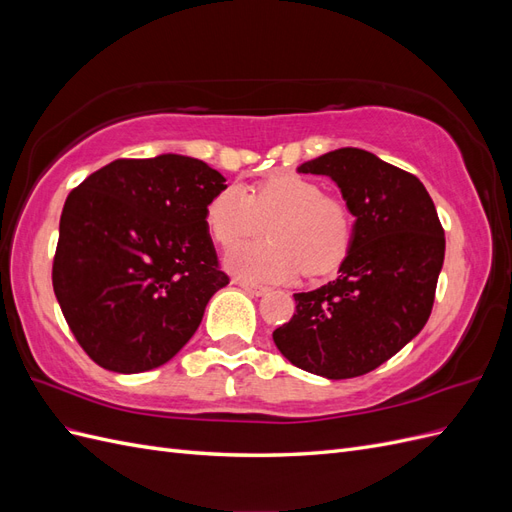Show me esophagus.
Segmentation results:
<instances>
[{"label":"esophagus","mask_w":512,"mask_h":512,"mask_svg":"<svg viewBox=\"0 0 512 512\" xmlns=\"http://www.w3.org/2000/svg\"><path fill=\"white\" fill-rule=\"evenodd\" d=\"M235 284H239L245 292H250L252 297H262V294H267V292H269V288H267V286L252 284V282H245V280H235Z\"/></svg>","instance_id":"obj_1"}]
</instances>
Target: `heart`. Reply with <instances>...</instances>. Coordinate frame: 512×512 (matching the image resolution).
I'll list each match as a JSON object with an SVG mask.
<instances>
[{
  "label": "heart",
  "mask_w": 512,
  "mask_h": 512,
  "mask_svg": "<svg viewBox=\"0 0 512 512\" xmlns=\"http://www.w3.org/2000/svg\"><path fill=\"white\" fill-rule=\"evenodd\" d=\"M269 222V241L235 247L226 265L247 280L280 282L327 275L342 265L354 239V213L344 200L324 196L318 183L282 175L247 194L230 185L207 207L213 239L232 247L256 237Z\"/></svg>",
  "instance_id": "heart-1"
}]
</instances>
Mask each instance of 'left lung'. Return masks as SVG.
<instances>
[{"mask_svg": "<svg viewBox=\"0 0 512 512\" xmlns=\"http://www.w3.org/2000/svg\"><path fill=\"white\" fill-rule=\"evenodd\" d=\"M299 173L327 175L354 213L337 280L297 292V312L273 331L286 359L309 374H369L421 333L436 299L444 228L425 185L356 147L324 153Z\"/></svg>", "mask_w": 512, "mask_h": 512, "instance_id": "1", "label": "left lung"}]
</instances>
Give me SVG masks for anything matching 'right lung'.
Returning <instances> with one entry per match:
<instances>
[{
	"label": "right lung",
	"instance_id": "add662e5",
	"mask_svg": "<svg viewBox=\"0 0 512 512\" xmlns=\"http://www.w3.org/2000/svg\"><path fill=\"white\" fill-rule=\"evenodd\" d=\"M203 160L164 153L115 160L66 198L53 290L87 356L117 374L168 363L230 280L207 207L226 190Z\"/></svg>",
	"mask_w": 512,
	"mask_h": 512
}]
</instances>
